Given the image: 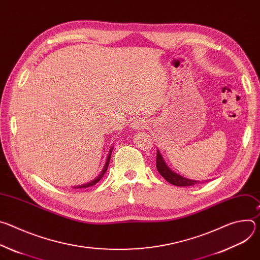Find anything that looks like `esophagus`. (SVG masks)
Masks as SVG:
<instances>
[{
  "label": "esophagus",
  "mask_w": 260,
  "mask_h": 260,
  "mask_svg": "<svg viewBox=\"0 0 260 260\" xmlns=\"http://www.w3.org/2000/svg\"><path fill=\"white\" fill-rule=\"evenodd\" d=\"M146 126H147L146 120L141 119V118L134 120L133 123H132V127L135 128V129H143V128H145Z\"/></svg>",
  "instance_id": "obj_1"
}]
</instances>
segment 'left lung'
<instances>
[{
  "label": "left lung",
  "mask_w": 260,
  "mask_h": 260,
  "mask_svg": "<svg viewBox=\"0 0 260 260\" xmlns=\"http://www.w3.org/2000/svg\"><path fill=\"white\" fill-rule=\"evenodd\" d=\"M156 169L158 171V173L171 184L175 185V186H193V185L200 184L201 181H194V180H190V179H186L184 178L176 173H174L173 171H171L168 166L165 164L160 153L157 151L156 152ZM203 183V182H202Z\"/></svg>",
  "instance_id": "8db88e82"
}]
</instances>
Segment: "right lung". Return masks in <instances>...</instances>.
<instances>
[{"label":"right lung","instance_id":"add662e5","mask_svg":"<svg viewBox=\"0 0 260 260\" xmlns=\"http://www.w3.org/2000/svg\"><path fill=\"white\" fill-rule=\"evenodd\" d=\"M111 152H112V149H110L109 155H108V157H107V162H106V165H105V167H104L102 173L99 175V177H98L96 179H94L93 181H91V182H89V183H87V184H84V185H80V186H77V187H75V188H87V187L92 186V185L96 184V183L103 178V176H104V174L106 173V171H107V169H108V166H109V161H110V157H111Z\"/></svg>","mask_w":260,"mask_h":260}]
</instances>
